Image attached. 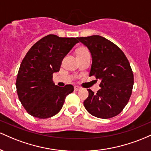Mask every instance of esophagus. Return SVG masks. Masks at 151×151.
<instances>
[{
    "instance_id": "1",
    "label": "esophagus",
    "mask_w": 151,
    "mask_h": 151,
    "mask_svg": "<svg viewBox=\"0 0 151 151\" xmlns=\"http://www.w3.org/2000/svg\"><path fill=\"white\" fill-rule=\"evenodd\" d=\"M81 89V87H79L78 86H74V90H75V91H80Z\"/></svg>"
}]
</instances>
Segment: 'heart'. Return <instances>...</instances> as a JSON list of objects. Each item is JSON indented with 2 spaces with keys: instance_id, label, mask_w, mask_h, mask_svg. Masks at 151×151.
Segmentation results:
<instances>
[{
  "instance_id": "1",
  "label": "heart",
  "mask_w": 151,
  "mask_h": 151,
  "mask_svg": "<svg viewBox=\"0 0 151 151\" xmlns=\"http://www.w3.org/2000/svg\"><path fill=\"white\" fill-rule=\"evenodd\" d=\"M88 50L86 48H78L77 50V51H76V55L77 54H81V53H87Z\"/></svg>"
}]
</instances>
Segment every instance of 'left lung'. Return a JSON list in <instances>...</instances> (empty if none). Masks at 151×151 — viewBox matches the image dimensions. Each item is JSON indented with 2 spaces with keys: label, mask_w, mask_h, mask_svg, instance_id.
Instances as JSON below:
<instances>
[{
  "label": "left lung",
  "mask_w": 151,
  "mask_h": 151,
  "mask_svg": "<svg viewBox=\"0 0 151 151\" xmlns=\"http://www.w3.org/2000/svg\"><path fill=\"white\" fill-rule=\"evenodd\" d=\"M77 39L91 54L89 76L101 81V89L96 93L88 89L89 95L83 102L85 108L97 118H113L123 111L131 96L134 78L129 62L121 49L102 36Z\"/></svg>",
  "instance_id": "1"
}]
</instances>
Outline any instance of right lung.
Listing matches in <instances>:
<instances>
[{"label":"right lung","instance_id":"right-lung-1","mask_svg":"<svg viewBox=\"0 0 151 151\" xmlns=\"http://www.w3.org/2000/svg\"><path fill=\"white\" fill-rule=\"evenodd\" d=\"M77 38H60L50 34L30 48L22 61L16 79L21 104L30 116L48 118L61 110L65 97L73 91L72 85L59 87L53 81L63 59L76 43Z\"/></svg>","mask_w":151,"mask_h":151}]
</instances>
